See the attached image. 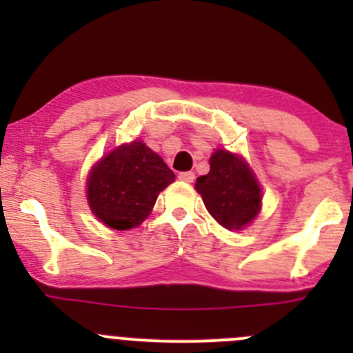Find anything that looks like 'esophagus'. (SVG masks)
I'll return each mask as SVG.
<instances>
[{
    "mask_svg": "<svg viewBox=\"0 0 353 353\" xmlns=\"http://www.w3.org/2000/svg\"><path fill=\"white\" fill-rule=\"evenodd\" d=\"M179 179L184 181V183H193V181H194V172H191V170H186V172H181L179 174Z\"/></svg>",
    "mask_w": 353,
    "mask_h": 353,
    "instance_id": "34e87169",
    "label": "esophagus"
}]
</instances>
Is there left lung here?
<instances>
[{
	"instance_id": "8db88e82",
	"label": "left lung",
	"mask_w": 353,
	"mask_h": 353,
	"mask_svg": "<svg viewBox=\"0 0 353 353\" xmlns=\"http://www.w3.org/2000/svg\"><path fill=\"white\" fill-rule=\"evenodd\" d=\"M196 191L210 215L225 229L248 225L261 205V191L243 159L216 150L210 159V172L196 179Z\"/></svg>"
}]
</instances>
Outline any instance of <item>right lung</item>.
<instances>
[{"label":"right lung","instance_id":"right-lung-1","mask_svg":"<svg viewBox=\"0 0 353 353\" xmlns=\"http://www.w3.org/2000/svg\"><path fill=\"white\" fill-rule=\"evenodd\" d=\"M174 172L141 141L121 145L94 167L88 177V203L110 229L137 227L154 208L157 196L174 181Z\"/></svg>","mask_w":353,"mask_h":353}]
</instances>
